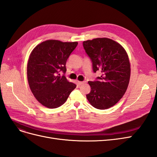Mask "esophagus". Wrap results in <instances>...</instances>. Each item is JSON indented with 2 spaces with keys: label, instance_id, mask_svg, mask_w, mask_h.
<instances>
[{
  "label": "esophagus",
  "instance_id": "esophagus-1",
  "mask_svg": "<svg viewBox=\"0 0 157 157\" xmlns=\"http://www.w3.org/2000/svg\"><path fill=\"white\" fill-rule=\"evenodd\" d=\"M77 83H78V86H80V85H82V84H84V82H82V81H78V82H77Z\"/></svg>",
  "mask_w": 157,
  "mask_h": 157
}]
</instances>
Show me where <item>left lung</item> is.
I'll return each mask as SVG.
<instances>
[{
  "label": "left lung",
  "mask_w": 157,
  "mask_h": 157,
  "mask_svg": "<svg viewBox=\"0 0 157 157\" xmlns=\"http://www.w3.org/2000/svg\"><path fill=\"white\" fill-rule=\"evenodd\" d=\"M85 52L92 63L94 73L101 71V77L89 81L91 87L86 98L98 109L115 105L125 94L130 78V64L124 48L107 38H97L83 42Z\"/></svg>",
  "instance_id": "obj_1"
}]
</instances>
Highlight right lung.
<instances>
[{
	"label": "right lung",
	"mask_w": 157,
	"mask_h": 157,
	"mask_svg": "<svg viewBox=\"0 0 157 157\" xmlns=\"http://www.w3.org/2000/svg\"><path fill=\"white\" fill-rule=\"evenodd\" d=\"M78 44L48 40L33 50L27 63V79L30 89L42 105L54 109L62 105L76 84L59 73L66 72V62Z\"/></svg>",
	"instance_id": "1"
}]
</instances>
